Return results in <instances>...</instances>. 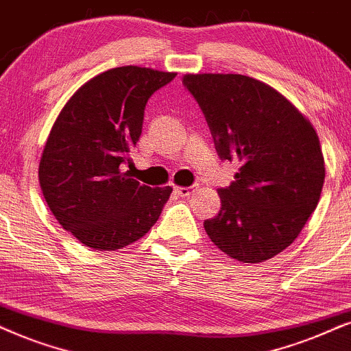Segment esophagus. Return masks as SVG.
<instances>
[{
  "mask_svg": "<svg viewBox=\"0 0 351 351\" xmlns=\"http://www.w3.org/2000/svg\"><path fill=\"white\" fill-rule=\"evenodd\" d=\"M196 189H197L196 184L188 186V188H184V186H175V193L178 194V196H181V197H188V196H191V194H193Z\"/></svg>",
  "mask_w": 351,
  "mask_h": 351,
  "instance_id": "1",
  "label": "esophagus"
}]
</instances>
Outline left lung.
I'll list each match as a JSON object with an SVG mask.
<instances>
[{"label": "left lung", "mask_w": 351, "mask_h": 351, "mask_svg": "<svg viewBox=\"0 0 351 351\" xmlns=\"http://www.w3.org/2000/svg\"><path fill=\"white\" fill-rule=\"evenodd\" d=\"M221 160L237 162L219 189V215L204 221L212 243L239 263L272 259L295 241L326 178L319 137L280 92L241 74H186Z\"/></svg>", "instance_id": "8db88e82"}]
</instances>
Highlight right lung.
Here are the masks:
<instances>
[{
	"label": "right lung",
	"instance_id": "1",
	"mask_svg": "<svg viewBox=\"0 0 351 351\" xmlns=\"http://www.w3.org/2000/svg\"><path fill=\"white\" fill-rule=\"evenodd\" d=\"M175 76L139 66L108 69L84 84L58 114L40 158V188L55 219L82 245L121 250L160 217L171 188L132 178L130 155L150 95Z\"/></svg>",
	"mask_w": 351,
	"mask_h": 351
}]
</instances>
